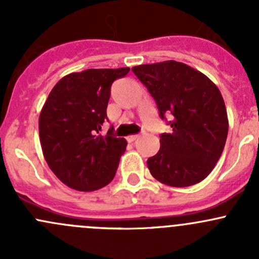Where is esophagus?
<instances>
[{"label": "esophagus", "instance_id": "esophagus-1", "mask_svg": "<svg viewBox=\"0 0 259 259\" xmlns=\"http://www.w3.org/2000/svg\"><path fill=\"white\" fill-rule=\"evenodd\" d=\"M138 138H139V135H129V137H127V142L133 143V142H135Z\"/></svg>", "mask_w": 259, "mask_h": 259}]
</instances>
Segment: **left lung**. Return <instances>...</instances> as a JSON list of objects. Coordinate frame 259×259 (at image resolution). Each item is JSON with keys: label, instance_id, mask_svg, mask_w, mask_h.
<instances>
[{"label": "left lung", "instance_id": "1", "mask_svg": "<svg viewBox=\"0 0 259 259\" xmlns=\"http://www.w3.org/2000/svg\"><path fill=\"white\" fill-rule=\"evenodd\" d=\"M173 132L160 135V149L148 159L151 176L184 188L207 178L228 135L226 104L215 83L198 70L170 60L133 67Z\"/></svg>", "mask_w": 259, "mask_h": 259}]
</instances>
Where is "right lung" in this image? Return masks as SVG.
Masks as SVG:
<instances>
[{
    "mask_svg": "<svg viewBox=\"0 0 259 259\" xmlns=\"http://www.w3.org/2000/svg\"><path fill=\"white\" fill-rule=\"evenodd\" d=\"M129 67L88 69L62 77L45 101L38 119L44 156L67 187L93 192L114 179L126 140L113 129L101 135L111 83Z\"/></svg>",
    "mask_w": 259,
    "mask_h": 259,
    "instance_id": "add662e5",
    "label": "right lung"
}]
</instances>
